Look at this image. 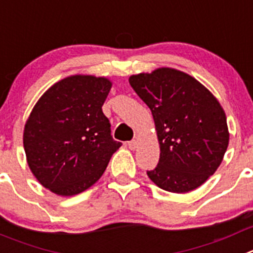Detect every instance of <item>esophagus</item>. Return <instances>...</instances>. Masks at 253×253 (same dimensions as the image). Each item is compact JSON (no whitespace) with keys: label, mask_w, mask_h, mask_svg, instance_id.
Returning <instances> with one entry per match:
<instances>
[{"label":"esophagus","mask_w":253,"mask_h":253,"mask_svg":"<svg viewBox=\"0 0 253 253\" xmlns=\"http://www.w3.org/2000/svg\"><path fill=\"white\" fill-rule=\"evenodd\" d=\"M128 147L129 149L135 150L136 148H138V142H136V140H130V142H128Z\"/></svg>","instance_id":"34e87169"}]
</instances>
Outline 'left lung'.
<instances>
[{"mask_svg":"<svg viewBox=\"0 0 253 253\" xmlns=\"http://www.w3.org/2000/svg\"><path fill=\"white\" fill-rule=\"evenodd\" d=\"M129 84L154 119L161 158L147 174L172 193H187L217 170L229 142L226 114L198 80L172 68L131 75Z\"/></svg>","mask_w":253,"mask_h":253,"instance_id":"obj_1","label":"left lung"}]
</instances>
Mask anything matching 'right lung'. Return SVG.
I'll use <instances>...</instances> for the list:
<instances>
[{"mask_svg":"<svg viewBox=\"0 0 253 253\" xmlns=\"http://www.w3.org/2000/svg\"><path fill=\"white\" fill-rule=\"evenodd\" d=\"M111 81L73 75L55 83L25 124L24 148L36 179L57 196H75L103 175L122 143L111 136L103 106Z\"/></svg>","mask_w":253,"mask_h":253,"instance_id":"add662e5","label":"right lung"}]
</instances>
